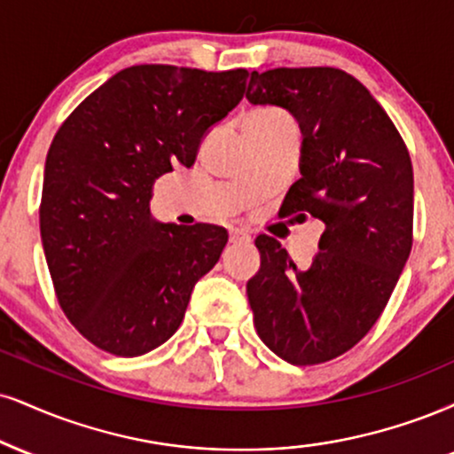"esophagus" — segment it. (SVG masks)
I'll return each instance as SVG.
<instances>
[{"mask_svg":"<svg viewBox=\"0 0 454 454\" xmlns=\"http://www.w3.org/2000/svg\"><path fill=\"white\" fill-rule=\"evenodd\" d=\"M251 237L243 228H231V243H249Z\"/></svg>","mask_w":454,"mask_h":454,"instance_id":"1","label":"esophagus"}]
</instances>
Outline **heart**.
<instances>
[{
    "label": "heart",
    "mask_w": 454,
    "mask_h": 454,
    "mask_svg": "<svg viewBox=\"0 0 454 454\" xmlns=\"http://www.w3.org/2000/svg\"><path fill=\"white\" fill-rule=\"evenodd\" d=\"M272 116H281V114L279 112H272V109H264V112H254L249 118H272Z\"/></svg>",
    "instance_id": "b5f03b06"
}]
</instances>
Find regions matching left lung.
<instances>
[{"label":"left lung","mask_w":454,"mask_h":454,"mask_svg":"<svg viewBox=\"0 0 454 454\" xmlns=\"http://www.w3.org/2000/svg\"><path fill=\"white\" fill-rule=\"evenodd\" d=\"M245 97L298 120L302 177L283 213L307 211L325 226L307 269L272 237L255 239L260 270L247 281L255 330L289 364L330 362L368 334L411 255V154L379 101L340 69L251 71Z\"/></svg>","instance_id":"obj_1"}]
</instances>
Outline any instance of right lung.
<instances>
[{
  "label": "right lung",
  "mask_w": 454,
  "mask_h": 454,
  "mask_svg": "<svg viewBox=\"0 0 454 454\" xmlns=\"http://www.w3.org/2000/svg\"><path fill=\"white\" fill-rule=\"evenodd\" d=\"M247 71L135 65L86 97L43 167L42 245L63 313L103 351L167 342L228 232L152 217L154 179L192 167L211 127L243 99Z\"/></svg>",
  "instance_id": "obj_1"
}]
</instances>
